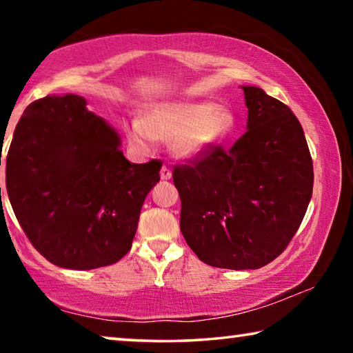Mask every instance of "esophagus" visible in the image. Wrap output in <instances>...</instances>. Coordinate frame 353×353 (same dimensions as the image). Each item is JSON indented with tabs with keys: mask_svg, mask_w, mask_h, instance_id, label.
I'll return each mask as SVG.
<instances>
[{
	"mask_svg": "<svg viewBox=\"0 0 353 353\" xmlns=\"http://www.w3.org/2000/svg\"><path fill=\"white\" fill-rule=\"evenodd\" d=\"M171 176L172 174L168 166H162V170H160V177H162V181H170Z\"/></svg>",
	"mask_w": 353,
	"mask_h": 353,
	"instance_id": "obj_1",
	"label": "esophagus"
}]
</instances>
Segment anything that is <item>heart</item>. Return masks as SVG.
Wrapping results in <instances>:
<instances>
[{"instance_id":"heart-1","label":"heart","mask_w":353,"mask_h":353,"mask_svg":"<svg viewBox=\"0 0 353 353\" xmlns=\"http://www.w3.org/2000/svg\"><path fill=\"white\" fill-rule=\"evenodd\" d=\"M236 113L227 104L210 101H166L149 107L141 119L128 123L130 145L149 151L154 141L170 143V151L182 162L205 159L223 146L236 129Z\"/></svg>"}]
</instances>
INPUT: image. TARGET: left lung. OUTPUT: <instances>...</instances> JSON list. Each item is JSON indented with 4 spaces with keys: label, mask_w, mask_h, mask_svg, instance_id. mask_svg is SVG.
Segmentation results:
<instances>
[{
    "label": "left lung",
    "mask_w": 353,
    "mask_h": 353,
    "mask_svg": "<svg viewBox=\"0 0 353 353\" xmlns=\"http://www.w3.org/2000/svg\"><path fill=\"white\" fill-rule=\"evenodd\" d=\"M241 88L246 134L229 151L172 172L185 241L201 261L236 271L283 252L313 193L312 155L294 113L259 87Z\"/></svg>",
    "instance_id": "obj_1"
}]
</instances>
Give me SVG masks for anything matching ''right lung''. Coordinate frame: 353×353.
Listing matches in <instances>:
<instances>
[{
	"mask_svg": "<svg viewBox=\"0 0 353 353\" xmlns=\"http://www.w3.org/2000/svg\"><path fill=\"white\" fill-rule=\"evenodd\" d=\"M160 168L130 163L121 137L85 98L48 94L17 124L6 188L32 246L56 266L87 271L128 254Z\"/></svg>",
	"mask_w": 353,
	"mask_h": 353,
	"instance_id": "right-lung-1",
	"label": "right lung"
}]
</instances>
